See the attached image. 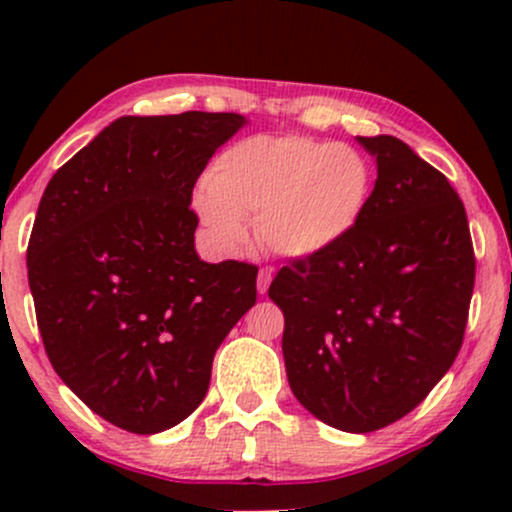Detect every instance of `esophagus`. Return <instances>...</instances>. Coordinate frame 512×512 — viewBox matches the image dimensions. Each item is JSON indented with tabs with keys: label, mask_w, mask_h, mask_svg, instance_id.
I'll use <instances>...</instances> for the list:
<instances>
[{
	"label": "esophagus",
	"mask_w": 512,
	"mask_h": 512,
	"mask_svg": "<svg viewBox=\"0 0 512 512\" xmlns=\"http://www.w3.org/2000/svg\"><path fill=\"white\" fill-rule=\"evenodd\" d=\"M272 276H274V272H272V269H269V267L260 269V274H257V291L267 293L269 284H272Z\"/></svg>",
	"instance_id": "1"
}]
</instances>
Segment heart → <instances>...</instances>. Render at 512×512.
Here are the masks:
<instances>
[{"label":"heart","instance_id":"heart-1","mask_svg":"<svg viewBox=\"0 0 512 512\" xmlns=\"http://www.w3.org/2000/svg\"><path fill=\"white\" fill-rule=\"evenodd\" d=\"M373 168L349 144L250 137L228 146L195 199L199 219L226 250L248 243V219L267 250L313 257L332 250L368 207Z\"/></svg>","mask_w":512,"mask_h":512}]
</instances>
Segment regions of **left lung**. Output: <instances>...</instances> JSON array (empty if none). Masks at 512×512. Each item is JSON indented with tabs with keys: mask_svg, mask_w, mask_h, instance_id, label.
<instances>
[{
	"mask_svg": "<svg viewBox=\"0 0 512 512\" xmlns=\"http://www.w3.org/2000/svg\"><path fill=\"white\" fill-rule=\"evenodd\" d=\"M378 180L342 243L281 267L286 375L327 426L370 433L424 402L462 346L474 291L462 199L390 134L358 137Z\"/></svg>",
	"mask_w": 512,
	"mask_h": 512,
	"instance_id": "left-lung-1",
	"label": "left lung"
}]
</instances>
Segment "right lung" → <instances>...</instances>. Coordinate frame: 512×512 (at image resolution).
Segmentation results:
<instances>
[{"label": "right lung", "mask_w": 512, "mask_h": 512, "mask_svg": "<svg viewBox=\"0 0 512 512\" xmlns=\"http://www.w3.org/2000/svg\"><path fill=\"white\" fill-rule=\"evenodd\" d=\"M245 117L190 113L108 125L52 175L28 240L45 351L88 409L129 433L202 404L211 361L255 305L257 267L195 250L192 190Z\"/></svg>", "instance_id": "add662e5"}]
</instances>
